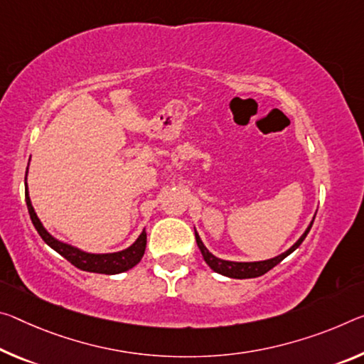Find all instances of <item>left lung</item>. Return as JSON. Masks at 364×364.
<instances>
[{
    "label": "left lung",
    "mask_w": 364,
    "mask_h": 364,
    "mask_svg": "<svg viewBox=\"0 0 364 364\" xmlns=\"http://www.w3.org/2000/svg\"><path fill=\"white\" fill-rule=\"evenodd\" d=\"M316 217V215H314ZM314 217L313 220H311L309 227L306 228V232H304L301 236H299V240L296 241L295 245H293L290 250H287L285 252H282V255L275 256L272 259H267V261H256V262H235V261H225V259H218L212 255V252L207 250L204 246L203 240H200L199 233L194 230V235H196V243H198L200 252H203V257L204 261L207 262V265L213 270V272L217 274H222L225 277H230V279H255V277H261L265 272H269L270 269H274L277 264L284 261L287 256H290L293 251L296 250V247L303 243L304 238H306V235L309 233L311 227H313V222H314Z\"/></svg>",
    "instance_id": "obj_1"
}]
</instances>
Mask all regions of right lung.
Masks as SVG:
<instances>
[{
	"label": "right lung",
	"mask_w": 364,
	"mask_h": 364,
	"mask_svg": "<svg viewBox=\"0 0 364 364\" xmlns=\"http://www.w3.org/2000/svg\"><path fill=\"white\" fill-rule=\"evenodd\" d=\"M26 181H27V171H26ZM26 203H27L28 213H31V220L38 232V235L42 236V240L51 247V250H55L58 255H61L73 265H76L77 269L85 270V272L113 275V274L126 272V270L132 269L136 264L141 262L144 251H146V245H147L146 230H142L139 238L123 251L107 252V255H92V252H85L76 246L63 243V241L56 240L55 236H51L47 230H45L42 222H40V218L37 217L36 210H33L31 198H28L27 183H26Z\"/></svg>",
	"instance_id": "right-lung-1"
}]
</instances>
